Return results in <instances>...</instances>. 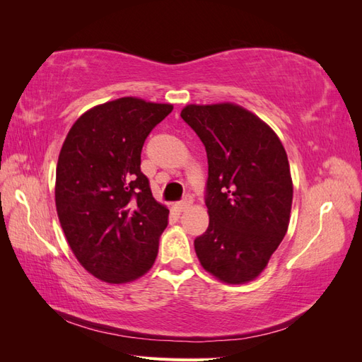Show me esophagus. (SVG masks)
I'll return each mask as SVG.
<instances>
[{"label": "esophagus", "instance_id": "obj_1", "mask_svg": "<svg viewBox=\"0 0 362 362\" xmlns=\"http://www.w3.org/2000/svg\"><path fill=\"white\" fill-rule=\"evenodd\" d=\"M192 204H193V198H192V196H185V198H184L181 202H178L175 206H177L178 211H185Z\"/></svg>", "mask_w": 362, "mask_h": 362}]
</instances>
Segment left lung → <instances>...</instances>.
<instances>
[{
    "mask_svg": "<svg viewBox=\"0 0 362 362\" xmlns=\"http://www.w3.org/2000/svg\"><path fill=\"white\" fill-rule=\"evenodd\" d=\"M181 117L202 140L208 158L210 223L194 240L196 255L218 281H254L288 229L287 152L264 120L234 103L189 104Z\"/></svg>",
    "mask_w": 362,
    "mask_h": 362,
    "instance_id": "left-lung-1",
    "label": "left lung"
}]
</instances>
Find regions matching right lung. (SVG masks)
Masks as SVG:
<instances>
[{
    "mask_svg": "<svg viewBox=\"0 0 362 362\" xmlns=\"http://www.w3.org/2000/svg\"><path fill=\"white\" fill-rule=\"evenodd\" d=\"M172 104L124 96L84 112L63 141L56 208L80 264L107 284H127L154 266L169 210L140 172L148 134Z\"/></svg>",
    "mask_w": 362,
    "mask_h": 362,
    "instance_id": "1",
    "label": "right lung"
}]
</instances>
